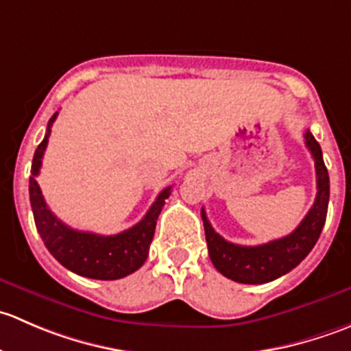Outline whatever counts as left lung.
<instances>
[{
  "mask_svg": "<svg viewBox=\"0 0 351 351\" xmlns=\"http://www.w3.org/2000/svg\"><path fill=\"white\" fill-rule=\"evenodd\" d=\"M304 139H306L307 149L314 158L317 193L311 210L297 226L295 231L290 232L289 236L258 244V246H241V244L229 243L214 231L205 215V210L202 208L208 256H210L212 265L224 277L239 284H267L293 270L311 253L314 244L319 239L328 214L329 175L324 166L321 146L309 130Z\"/></svg>",
  "mask_w": 351,
  "mask_h": 351,
  "instance_id": "left-lung-1",
  "label": "left lung"
}]
</instances>
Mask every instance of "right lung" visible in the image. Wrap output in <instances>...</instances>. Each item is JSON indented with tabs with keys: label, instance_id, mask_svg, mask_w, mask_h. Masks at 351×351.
Returning <instances> with one entry per match:
<instances>
[{
	"label": "right lung",
	"instance_id": "obj_1",
	"mask_svg": "<svg viewBox=\"0 0 351 351\" xmlns=\"http://www.w3.org/2000/svg\"><path fill=\"white\" fill-rule=\"evenodd\" d=\"M58 112L51 117L47 123V132L44 141L35 149L32 161V176L28 192H30L32 212H34L35 226L42 241L49 253L67 270L81 275V277L95 278V280H117L139 270L149 254V246L153 241L156 221L161 214L165 200L171 193V186L162 190L147 214L127 231L113 236H101L95 232L76 231L64 222L59 221L51 208L45 204L42 190L35 176L40 173L42 158L47 147L51 127L54 123Z\"/></svg>",
	"mask_w": 351,
	"mask_h": 351
}]
</instances>
